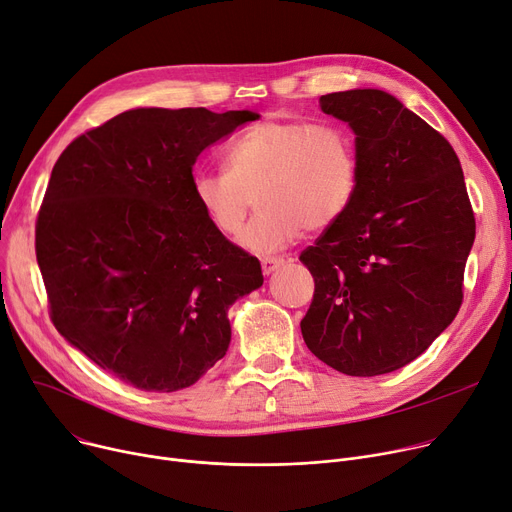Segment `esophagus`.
I'll return each mask as SVG.
<instances>
[{
    "mask_svg": "<svg viewBox=\"0 0 512 512\" xmlns=\"http://www.w3.org/2000/svg\"><path fill=\"white\" fill-rule=\"evenodd\" d=\"M260 264H262V273H264V275H270V273H273V270L281 268V266L285 264V260L279 258V256H264V258L260 260Z\"/></svg>",
    "mask_w": 512,
    "mask_h": 512,
    "instance_id": "1",
    "label": "esophagus"
}]
</instances>
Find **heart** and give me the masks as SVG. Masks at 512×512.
Listing matches in <instances>:
<instances>
[{"mask_svg": "<svg viewBox=\"0 0 512 512\" xmlns=\"http://www.w3.org/2000/svg\"><path fill=\"white\" fill-rule=\"evenodd\" d=\"M223 169H196L192 192L219 233L239 235L254 196L260 210L244 233L256 254L287 248L304 231L335 225L357 188L351 132L314 119H264L237 136Z\"/></svg>", "mask_w": 512, "mask_h": 512, "instance_id": "heart-1", "label": "heart"}]
</instances>
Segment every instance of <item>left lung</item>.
I'll use <instances>...</instances> for the list:
<instances>
[{"label": "left lung", "instance_id": "obj_1", "mask_svg": "<svg viewBox=\"0 0 512 512\" xmlns=\"http://www.w3.org/2000/svg\"><path fill=\"white\" fill-rule=\"evenodd\" d=\"M355 134L345 215L299 256L314 277L308 349L347 376L395 372L455 320L475 219L448 140L378 88L320 97Z\"/></svg>", "mask_w": 512, "mask_h": 512}]
</instances>
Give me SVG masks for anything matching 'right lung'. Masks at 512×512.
I'll return each mask as SVG.
<instances>
[{
	"mask_svg": "<svg viewBox=\"0 0 512 512\" xmlns=\"http://www.w3.org/2000/svg\"><path fill=\"white\" fill-rule=\"evenodd\" d=\"M258 117L130 109L72 140L51 171L35 231L51 320L134 388L198 382L227 353L229 306L264 281L192 192L202 150Z\"/></svg>",
	"mask_w": 512,
	"mask_h": 512,
	"instance_id": "obj_1",
	"label": "right lung"
}]
</instances>
